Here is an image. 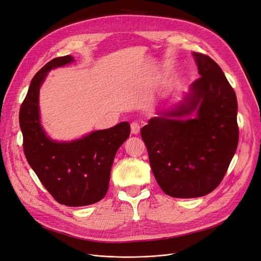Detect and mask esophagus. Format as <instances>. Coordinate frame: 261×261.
I'll use <instances>...</instances> for the list:
<instances>
[{
    "label": "esophagus",
    "instance_id": "1",
    "mask_svg": "<svg viewBox=\"0 0 261 261\" xmlns=\"http://www.w3.org/2000/svg\"><path fill=\"white\" fill-rule=\"evenodd\" d=\"M140 130H141V126L139 125L138 122L134 121V122L131 123V133L132 134H139Z\"/></svg>",
    "mask_w": 261,
    "mask_h": 261
}]
</instances>
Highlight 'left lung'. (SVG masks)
I'll return each mask as SVG.
<instances>
[{
    "mask_svg": "<svg viewBox=\"0 0 261 261\" xmlns=\"http://www.w3.org/2000/svg\"><path fill=\"white\" fill-rule=\"evenodd\" d=\"M201 76L172 111L161 113L141 130L150 166L166 195L198 198L221 183L238 146L237 98L221 67L193 53ZM196 111V119L182 120Z\"/></svg>",
    "mask_w": 261,
    "mask_h": 261,
    "instance_id": "left-lung-1",
    "label": "left lung"
}]
</instances>
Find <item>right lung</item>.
Listing matches in <instances>:
<instances>
[{
  "label": "right lung",
  "instance_id": "right-lung-1",
  "mask_svg": "<svg viewBox=\"0 0 261 261\" xmlns=\"http://www.w3.org/2000/svg\"><path fill=\"white\" fill-rule=\"evenodd\" d=\"M72 61L70 55L54 58L34 76L21 105L19 121L24 154L40 182L58 203L86 206L106 196L114 156L129 138L130 125L123 121L70 143L47 138L40 123V86L51 68Z\"/></svg>",
  "mask_w": 261,
  "mask_h": 261
}]
</instances>
